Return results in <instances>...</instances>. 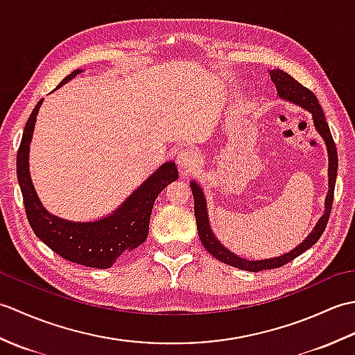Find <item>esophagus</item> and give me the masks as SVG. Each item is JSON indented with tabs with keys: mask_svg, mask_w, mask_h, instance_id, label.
I'll return each mask as SVG.
<instances>
[{
	"mask_svg": "<svg viewBox=\"0 0 355 355\" xmlns=\"http://www.w3.org/2000/svg\"><path fill=\"white\" fill-rule=\"evenodd\" d=\"M177 164L183 172H192L198 166L197 154L191 149H182L177 154Z\"/></svg>",
	"mask_w": 355,
	"mask_h": 355,
	"instance_id": "1",
	"label": "esophagus"
}]
</instances>
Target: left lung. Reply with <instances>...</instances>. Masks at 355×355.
I'll return each mask as SVG.
<instances>
[{
  "instance_id": "1",
  "label": "left lung",
  "mask_w": 355,
  "mask_h": 355,
  "mask_svg": "<svg viewBox=\"0 0 355 355\" xmlns=\"http://www.w3.org/2000/svg\"><path fill=\"white\" fill-rule=\"evenodd\" d=\"M271 80L275 82L277 94L284 97V99L294 102L300 105V107L308 110L313 114L314 119V125L318 128V131L325 140L327 146H328V154H329V191L327 195V202H325V215H323L318 225H315L314 230L311 232V235L308 236L302 244L297 245L294 250L290 253L279 256V258L273 259H263V261H245L239 256L233 254L230 250H227L224 245H221L220 241H218L212 230L209 227V218H207V209H206V201H205V195H202L201 187L197 183H191L192 187V193H193V210H195V220H197V229H198V235L202 245H205L206 250L215 256L218 261H221L227 266H232L239 270H245V271H262V270H271V268H279L288 263L290 261L296 259L299 254H302L308 248L313 247L315 243H318L319 238L322 236L323 230H325L328 220H329V214H331V207H333V201H334V187H336V177H337V148L333 135H331L328 122L325 120V114H323L320 103L318 101V97L304 87L302 84H299L296 79H293L288 73H285L282 70H276L271 71Z\"/></svg>"
}]
</instances>
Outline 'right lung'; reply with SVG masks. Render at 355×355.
<instances>
[{
    "instance_id": "1",
    "label": "right lung",
    "mask_w": 355,
    "mask_h": 355,
    "mask_svg": "<svg viewBox=\"0 0 355 355\" xmlns=\"http://www.w3.org/2000/svg\"><path fill=\"white\" fill-rule=\"evenodd\" d=\"M78 73L80 70L70 73L58 88ZM41 103L42 99L36 103L27 120L17 155L18 182L30 227L45 245L64 259L92 268H110L125 250H132L146 239L155 198L166 186L178 178L175 164L164 163L122 207L101 221L70 223L50 215L40 202L28 172V148Z\"/></svg>"
}]
</instances>
